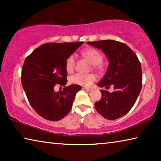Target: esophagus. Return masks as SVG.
<instances>
[{
  "mask_svg": "<svg viewBox=\"0 0 161 161\" xmlns=\"http://www.w3.org/2000/svg\"><path fill=\"white\" fill-rule=\"evenodd\" d=\"M83 89H84V90L86 91V92H90L91 91V88H89V87H84Z\"/></svg>",
  "mask_w": 161,
  "mask_h": 161,
  "instance_id": "obj_1",
  "label": "esophagus"
}]
</instances>
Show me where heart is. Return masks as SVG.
I'll return each instance as SVG.
<instances>
[{
	"label": "heart",
	"instance_id": "1",
	"mask_svg": "<svg viewBox=\"0 0 161 161\" xmlns=\"http://www.w3.org/2000/svg\"><path fill=\"white\" fill-rule=\"evenodd\" d=\"M81 55L92 64V67L97 70H101V62L103 60L102 55L99 51L94 48H87L81 52ZM75 58L74 55L68 57L65 62V69L68 73H72L75 69ZM97 80V77L93 74L81 75L75 74L69 78L70 83L77 85L88 86Z\"/></svg>",
	"mask_w": 161,
	"mask_h": 161
}]
</instances>
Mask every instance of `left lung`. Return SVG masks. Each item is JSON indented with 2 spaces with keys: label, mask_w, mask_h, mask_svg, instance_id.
Instances as JSON below:
<instances>
[{
  "label": "left lung",
  "mask_w": 161,
  "mask_h": 161,
  "mask_svg": "<svg viewBox=\"0 0 161 161\" xmlns=\"http://www.w3.org/2000/svg\"><path fill=\"white\" fill-rule=\"evenodd\" d=\"M87 43L101 49L108 59L107 73L98 85L114 88L111 93L106 89L101 90L102 98L95 103V108L105 119H119L131 109L141 92V62L134 52L123 42L106 40Z\"/></svg>",
  "instance_id": "left-lung-1"
}]
</instances>
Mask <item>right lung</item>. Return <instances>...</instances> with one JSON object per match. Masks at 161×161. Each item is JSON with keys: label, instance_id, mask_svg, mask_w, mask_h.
<instances>
[{"label": "right lung", "instance_id": "obj_1", "mask_svg": "<svg viewBox=\"0 0 161 161\" xmlns=\"http://www.w3.org/2000/svg\"><path fill=\"white\" fill-rule=\"evenodd\" d=\"M82 44L83 42L45 43L25 58L21 72L22 85L31 107L42 118L59 121L71 110L81 86L72 84L58 92L53 88L57 84H67L65 62Z\"/></svg>", "mask_w": 161, "mask_h": 161}]
</instances>
